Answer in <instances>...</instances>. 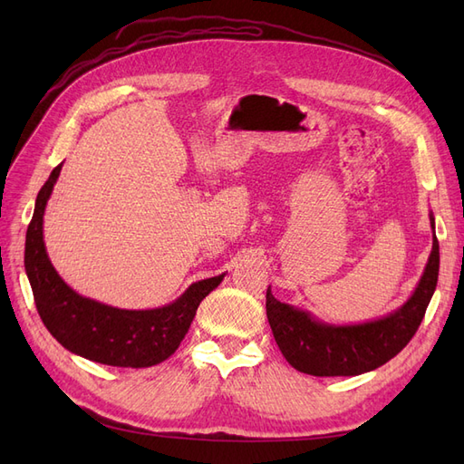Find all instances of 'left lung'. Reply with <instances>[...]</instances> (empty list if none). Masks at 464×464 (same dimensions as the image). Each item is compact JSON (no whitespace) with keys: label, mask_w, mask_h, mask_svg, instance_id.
<instances>
[{"label":"left lung","mask_w":464,"mask_h":464,"mask_svg":"<svg viewBox=\"0 0 464 464\" xmlns=\"http://www.w3.org/2000/svg\"><path fill=\"white\" fill-rule=\"evenodd\" d=\"M430 224L431 254L416 290L395 312L379 319L333 325L300 307L278 302L271 286L266 288V319L280 353L294 370L317 377L360 375L383 366L411 343L438 286L440 244L431 213Z\"/></svg>","instance_id":"1"}]
</instances>
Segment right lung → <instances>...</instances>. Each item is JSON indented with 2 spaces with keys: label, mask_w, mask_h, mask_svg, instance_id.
I'll list each match as a JSON object with an SVG mask.
<instances>
[{
  "label": "right lung",
  "mask_w": 464,
  "mask_h": 464,
  "mask_svg": "<svg viewBox=\"0 0 464 464\" xmlns=\"http://www.w3.org/2000/svg\"><path fill=\"white\" fill-rule=\"evenodd\" d=\"M62 166H55L42 186L34 215L26 230L24 271L34 294V304L50 334L69 353L118 368H150L170 358L208 292L224 273L193 283L181 296L154 310H120L85 298L53 269L44 246V210Z\"/></svg>",
  "instance_id": "right-lung-1"
}]
</instances>
